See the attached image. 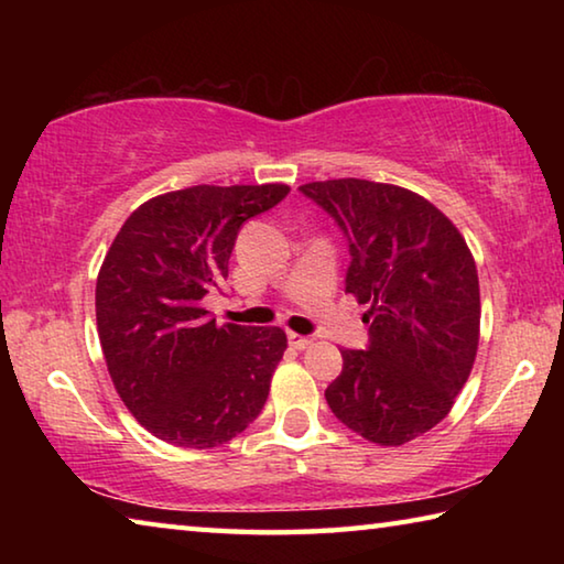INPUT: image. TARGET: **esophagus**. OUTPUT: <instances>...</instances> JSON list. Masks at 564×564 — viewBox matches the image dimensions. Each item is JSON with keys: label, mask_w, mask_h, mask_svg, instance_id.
<instances>
[{"label": "esophagus", "mask_w": 564, "mask_h": 564, "mask_svg": "<svg viewBox=\"0 0 564 564\" xmlns=\"http://www.w3.org/2000/svg\"><path fill=\"white\" fill-rule=\"evenodd\" d=\"M289 343L291 346L295 348V350H305V348H311L313 346V338H308V336H301V333H289Z\"/></svg>", "instance_id": "esophagus-1"}]
</instances>
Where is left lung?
I'll return each mask as SVG.
<instances>
[{
    "instance_id": "obj_1",
    "label": "left lung",
    "mask_w": 564,
    "mask_h": 564,
    "mask_svg": "<svg viewBox=\"0 0 564 564\" xmlns=\"http://www.w3.org/2000/svg\"><path fill=\"white\" fill-rule=\"evenodd\" d=\"M301 191L348 238L346 293L370 311L368 350L343 348L326 400L370 443L415 441L451 413L480 340V283L463 234L415 191L366 178Z\"/></svg>"
}]
</instances>
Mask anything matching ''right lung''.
<instances>
[{"mask_svg":"<svg viewBox=\"0 0 564 564\" xmlns=\"http://www.w3.org/2000/svg\"><path fill=\"white\" fill-rule=\"evenodd\" d=\"M285 184L191 186L141 204L97 279V330L129 413L159 441L224 445L259 417L289 346L281 328L208 318L238 228L289 196Z\"/></svg>","mask_w":564,"mask_h":564,"instance_id":"obj_1","label":"right lung"}]
</instances>
